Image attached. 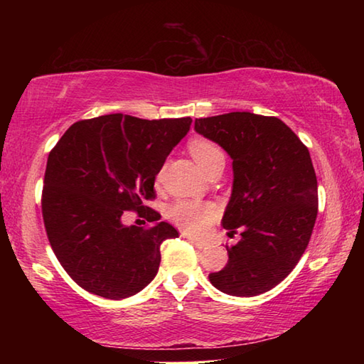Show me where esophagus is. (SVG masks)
Masks as SVG:
<instances>
[{
  "label": "esophagus",
  "instance_id": "1",
  "mask_svg": "<svg viewBox=\"0 0 364 364\" xmlns=\"http://www.w3.org/2000/svg\"><path fill=\"white\" fill-rule=\"evenodd\" d=\"M189 239V242L191 244H194L197 249H207V242H202V241H197V239H194V237H188Z\"/></svg>",
  "mask_w": 364,
  "mask_h": 364
}]
</instances>
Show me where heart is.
<instances>
[{"instance_id":"obj_1","label":"heart","mask_w":364,"mask_h":364,"mask_svg":"<svg viewBox=\"0 0 364 364\" xmlns=\"http://www.w3.org/2000/svg\"><path fill=\"white\" fill-rule=\"evenodd\" d=\"M189 152L205 175H210L215 168L225 165L223 151L208 139H193L189 143ZM168 217L183 231L197 236V234L205 232L208 226L213 223L217 218V208L212 204H205V202L178 200L176 204L170 207Z\"/></svg>"}]
</instances>
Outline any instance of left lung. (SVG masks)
<instances>
[{"label":"left lung","mask_w":364,"mask_h":364,"mask_svg":"<svg viewBox=\"0 0 364 364\" xmlns=\"http://www.w3.org/2000/svg\"><path fill=\"white\" fill-rule=\"evenodd\" d=\"M194 130L232 160L225 230L241 231L226 267L208 274L236 297L268 292L287 278L310 242L318 215V181L310 152L276 117L230 112L196 119Z\"/></svg>","instance_id":"left-lung-1"}]
</instances>
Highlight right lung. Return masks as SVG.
<instances>
[{"label": "right lung", "mask_w": 364, "mask_h": 364, "mask_svg": "<svg viewBox=\"0 0 364 364\" xmlns=\"http://www.w3.org/2000/svg\"><path fill=\"white\" fill-rule=\"evenodd\" d=\"M191 122L101 115L73 123L49 152L41 199L46 234L85 291L120 300L156 278L160 245L178 231L144 202L156 197V176ZM125 210H136L153 226L123 225Z\"/></svg>", "instance_id": "1"}]
</instances>
